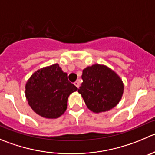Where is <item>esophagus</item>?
Wrapping results in <instances>:
<instances>
[{
	"mask_svg": "<svg viewBox=\"0 0 155 155\" xmlns=\"http://www.w3.org/2000/svg\"><path fill=\"white\" fill-rule=\"evenodd\" d=\"M74 85L77 87L79 88V87H80V83H79L78 81H77L74 82Z\"/></svg>",
	"mask_w": 155,
	"mask_h": 155,
	"instance_id": "34e87169",
	"label": "esophagus"
}]
</instances>
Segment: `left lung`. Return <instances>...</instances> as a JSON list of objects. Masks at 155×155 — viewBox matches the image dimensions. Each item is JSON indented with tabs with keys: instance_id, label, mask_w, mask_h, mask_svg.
<instances>
[{
	"instance_id": "obj_1",
	"label": "left lung",
	"mask_w": 155,
	"mask_h": 155,
	"mask_svg": "<svg viewBox=\"0 0 155 155\" xmlns=\"http://www.w3.org/2000/svg\"><path fill=\"white\" fill-rule=\"evenodd\" d=\"M83 83L78 89L85 104L94 113L111 110L119 104L124 86L119 76L108 67L94 64L83 70Z\"/></svg>"
}]
</instances>
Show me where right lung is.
<instances>
[{
  "mask_svg": "<svg viewBox=\"0 0 155 155\" xmlns=\"http://www.w3.org/2000/svg\"><path fill=\"white\" fill-rule=\"evenodd\" d=\"M78 87L58 64L38 70L26 84V97L32 110L42 117L56 119L67 109L69 95Z\"/></svg>",
  "mask_w": 155,
  "mask_h": 155,
  "instance_id": "1",
  "label": "right lung"
}]
</instances>
